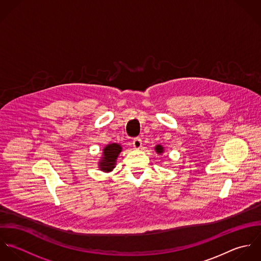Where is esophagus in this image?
Wrapping results in <instances>:
<instances>
[{"label":"esophagus","instance_id":"esophagus-1","mask_svg":"<svg viewBox=\"0 0 261 261\" xmlns=\"http://www.w3.org/2000/svg\"><path fill=\"white\" fill-rule=\"evenodd\" d=\"M133 145H134L135 149H141V148H142V145H143L142 139H141V138H136V139H134V141H133Z\"/></svg>","mask_w":261,"mask_h":261}]
</instances>
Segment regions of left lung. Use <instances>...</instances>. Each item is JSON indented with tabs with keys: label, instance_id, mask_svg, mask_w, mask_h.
Here are the masks:
<instances>
[{
	"label": "left lung",
	"instance_id": "8db88e82",
	"mask_svg": "<svg viewBox=\"0 0 261 261\" xmlns=\"http://www.w3.org/2000/svg\"><path fill=\"white\" fill-rule=\"evenodd\" d=\"M154 149H155V151H156L158 153H160V154L164 152V148H163L161 145H158V146H155Z\"/></svg>",
	"mask_w": 261,
	"mask_h": 261
}]
</instances>
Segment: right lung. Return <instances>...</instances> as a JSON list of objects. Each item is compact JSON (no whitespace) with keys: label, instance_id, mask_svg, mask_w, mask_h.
Segmentation results:
<instances>
[{"label":"right lung","instance_id":"right-lung-1","mask_svg":"<svg viewBox=\"0 0 261 261\" xmlns=\"http://www.w3.org/2000/svg\"><path fill=\"white\" fill-rule=\"evenodd\" d=\"M121 151V147L118 144H110L108 145L102 152L101 160L99 161V169L103 172H112V169L115 168L116 159Z\"/></svg>","mask_w":261,"mask_h":261}]
</instances>
